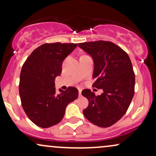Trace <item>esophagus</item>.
I'll list each match as a JSON object with an SVG mask.
<instances>
[{
    "label": "esophagus",
    "instance_id": "34e87169",
    "mask_svg": "<svg viewBox=\"0 0 156 156\" xmlns=\"http://www.w3.org/2000/svg\"><path fill=\"white\" fill-rule=\"evenodd\" d=\"M81 91H82V89H78V92H79V96H81Z\"/></svg>",
    "mask_w": 156,
    "mask_h": 156
}]
</instances>
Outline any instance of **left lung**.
Wrapping results in <instances>:
<instances>
[{"label":"left lung","mask_w":156,"mask_h":156,"mask_svg":"<svg viewBox=\"0 0 156 156\" xmlns=\"http://www.w3.org/2000/svg\"><path fill=\"white\" fill-rule=\"evenodd\" d=\"M92 57L94 63L92 86L103 90L95 96L90 89L82 91L89 100L83 111L90 122L99 127L111 126L124 115L134 94L135 76L132 62L126 51L110 41L78 44Z\"/></svg>","instance_id":"1"}]
</instances>
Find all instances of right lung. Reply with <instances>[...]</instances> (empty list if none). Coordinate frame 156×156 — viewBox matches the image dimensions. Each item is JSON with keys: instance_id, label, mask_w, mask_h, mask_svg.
<instances>
[{"instance_id": "right-lung-1", "label": "right lung", "mask_w": 156, "mask_h": 156, "mask_svg": "<svg viewBox=\"0 0 156 156\" xmlns=\"http://www.w3.org/2000/svg\"><path fill=\"white\" fill-rule=\"evenodd\" d=\"M77 44H44L27 57L20 73L19 91L22 106L32 122L41 128L57 124L69 103L78 97V90L70 86L56 93L55 78L61 75L64 59Z\"/></svg>"}]
</instances>
